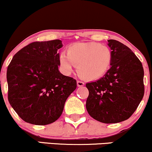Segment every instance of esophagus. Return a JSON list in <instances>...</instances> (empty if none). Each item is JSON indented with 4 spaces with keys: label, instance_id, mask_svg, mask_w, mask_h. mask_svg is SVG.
I'll return each instance as SVG.
<instances>
[{
    "label": "esophagus",
    "instance_id": "esophagus-1",
    "mask_svg": "<svg viewBox=\"0 0 152 152\" xmlns=\"http://www.w3.org/2000/svg\"><path fill=\"white\" fill-rule=\"evenodd\" d=\"M77 86L78 87L84 86V83H83V82L81 81H77Z\"/></svg>",
    "mask_w": 152,
    "mask_h": 152
}]
</instances>
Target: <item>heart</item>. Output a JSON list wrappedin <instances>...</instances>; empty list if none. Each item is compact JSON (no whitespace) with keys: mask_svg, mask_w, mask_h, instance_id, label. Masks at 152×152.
<instances>
[{"mask_svg":"<svg viewBox=\"0 0 152 152\" xmlns=\"http://www.w3.org/2000/svg\"><path fill=\"white\" fill-rule=\"evenodd\" d=\"M112 61V53L108 46L99 43H78L71 45L65 53L61 54L59 64L64 74H70L74 66L81 77L96 80L109 71Z\"/></svg>","mask_w":152,"mask_h":152,"instance_id":"b5f03b06","label":"heart"}]
</instances>
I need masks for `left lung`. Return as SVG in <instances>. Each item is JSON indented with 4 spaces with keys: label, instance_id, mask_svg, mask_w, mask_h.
I'll use <instances>...</instances> for the list:
<instances>
[{
    "label": "left lung",
    "instance_id": "obj_1",
    "mask_svg": "<svg viewBox=\"0 0 152 152\" xmlns=\"http://www.w3.org/2000/svg\"><path fill=\"white\" fill-rule=\"evenodd\" d=\"M112 53L111 65L100 79L86 84L88 114L105 124L118 123L134 114L144 94V69L129 47L108 40Z\"/></svg>",
    "mask_w": 152,
    "mask_h": 152
}]
</instances>
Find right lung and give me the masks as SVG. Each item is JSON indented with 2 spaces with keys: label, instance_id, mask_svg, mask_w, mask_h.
I'll return each mask as SVG.
<instances>
[{
  "label": "right lung",
  "instance_id": "add662e5",
  "mask_svg": "<svg viewBox=\"0 0 152 152\" xmlns=\"http://www.w3.org/2000/svg\"><path fill=\"white\" fill-rule=\"evenodd\" d=\"M61 40L36 41L15 54L7 69L8 99L24 121L46 125L61 115L76 81L58 71Z\"/></svg>",
  "mask_w": 152,
  "mask_h": 152
}]
</instances>
